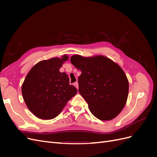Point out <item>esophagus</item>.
Masks as SVG:
<instances>
[{
  "label": "esophagus",
  "mask_w": 157,
  "mask_h": 157,
  "mask_svg": "<svg viewBox=\"0 0 157 157\" xmlns=\"http://www.w3.org/2000/svg\"><path fill=\"white\" fill-rule=\"evenodd\" d=\"M73 85L74 86L77 88V90L78 89V82H75L74 84H73Z\"/></svg>",
  "instance_id": "34e87169"
}]
</instances>
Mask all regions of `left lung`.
<instances>
[{"instance_id":"1","label":"left lung","mask_w":157,"mask_h":157,"mask_svg":"<svg viewBox=\"0 0 157 157\" xmlns=\"http://www.w3.org/2000/svg\"><path fill=\"white\" fill-rule=\"evenodd\" d=\"M71 62L81 71L78 92L88 104L90 112L101 121L115 118L124 107L129 83L124 71L105 56L74 55Z\"/></svg>"}]
</instances>
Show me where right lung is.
Instances as JSON below:
<instances>
[{"label": "right lung", "mask_w": 157, "mask_h": 157, "mask_svg": "<svg viewBox=\"0 0 157 157\" xmlns=\"http://www.w3.org/2000/svg\"><path fill=\"white\" fill-rule=\"evenodd\" d=\"M69 56L52 58L35 64L27 73L22 86L23 98L36 117L50 120L58 116L77 90L69 84L65 73L59 72Z\"/></svg>", "instance_id": "add662e5"}]
</instances>
